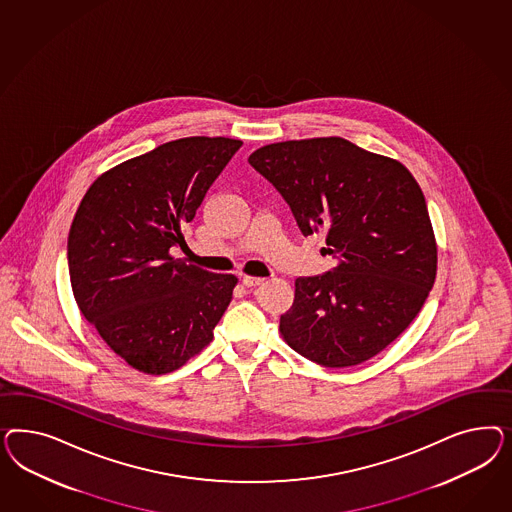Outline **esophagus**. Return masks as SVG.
Masks as SVG:
<instances>
[{
    "instance_id": "obj_1",
    "label": "esophagus",
    "mask_w": 512,
    "mask_h": 512,
    "mask_svg": "<svg viewBox=\"0 0 512 512\" xmlns=\"http://www.w3.org/2000/svg\"><path fill=\"white\" fill-rule=\"evenodd\" d=\"M263 281L264 278H257V276H244V278H242V283H244L246 287H257V285H261Z\"/></svg>"
}]
</instances>
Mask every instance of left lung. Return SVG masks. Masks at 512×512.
Masks as SVG:
<instances>
[{"label":"left lung","instance_id":"1","mask_svg":"<svg viewBox=\"0 0 512 512\" xmlns=\"http://www.w3.org/2000/svg\"><path fill=\"white\" fill-rule=\"evenodd\" d=\"M291 206L304 236L326 231L336 266L298 278L283 340L326 368L381 353L434 287L437 244L426 201L400 161L341 137L266 144L248 159Z\"/></svg>","mask_w":512,"mask_h":512}]
</instances>
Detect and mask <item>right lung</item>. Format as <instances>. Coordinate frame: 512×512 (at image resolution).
<instances>
[{
  "mask_svg": "<svg viewBox=\"0 0 512 512\" xmlns=\"http://www.w3.org/2000/svg\"><path fill=\"white\" fill-rule=\"evenodd\" d=\"M242 140L187 137L103 172L67 240L78 310L125 362L161 375L214 338L238 278L174 259L184 225Z\"/></svg>",
  "mask_w": 512,
  "mask_h": 512,
  "instance_id": "obj_1",
  "label": "right lung"
}]
</instances>
